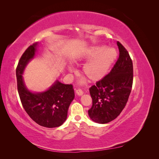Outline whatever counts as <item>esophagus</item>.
Instances as JSON below:
<instances>
[{"mask_svg": "<svg viewBox=\"0 0 159 159\" xmlns=\"http://www.w3.org/2000/svg\"><path fill=\"white\" fill-rule=\"evenodd\" d=\"M76 93L78 96H82L83 94V92L81 89H78L76 90Z\"/></svg>", "mask_w": 159, "mask_h": 159, "instance_id": "1", "label": "esophagus"}]
</instances>
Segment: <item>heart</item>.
<instances>
[{"instance_id":"1","label":"heart","mask_w":159,"mask_h":159,"mask_svg":"<svg viewBox=\"0 0 159 159\" xmlns=\"http://www.w3.org/2000/svg\"><path fill=\"white\" fill-rule=\"evenodd\" d=\"M116 50L112 48L93 46L87 50L85 57L89 59L83 67V74L92 81H97L105 76L117 58ZM70 71H72L69 67Z\"/></svg>"}]
</instances>
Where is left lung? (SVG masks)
<instances>
[{"mask_svg":"<svg viewBox=\"0 0 159 159\" xmlns=\"http://www.w3.org/2000/svg\"><path fill=\"white\" fill-rule=\"evenodd\" d=\"M120 56L111 72L89 88L92 106L88 111L93 121L107 124L115 120L124 109L131 92L133 66L129 53L117 42Z\"/></svg>","mask_w":159,"mask_h":159,"instance_id":"8db88e82","label":"left lung"}]
</instances>
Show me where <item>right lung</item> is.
<instances>
[{"instance_id":"add662e5","label":"right lung","mask_w":159,"mask_h":159,"mask_svg":"<svg viewBox=\"0 0 159 159\" xmlns=\"http://www.w3.org/2000/svg\"><path fill=\"white\" fill-rule=\"evenodd\" d=\"M37 45L36 42L29 46L19 60L16 67L18 92L23 108L33 121L43 127H58L67 119L74 91L72 85H65L58 80L44 92L32 93L26 89L22 74L29 61L34 57Z\"/></svg>"}]
</instances>
